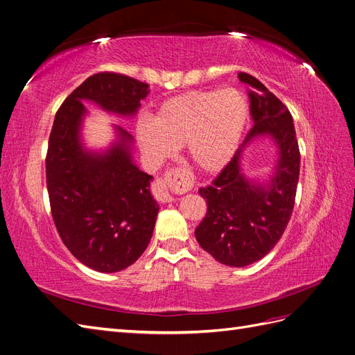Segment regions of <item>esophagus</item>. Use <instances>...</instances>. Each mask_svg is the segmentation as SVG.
I'll list each match as a JSON object with an SVG mask.
<instances>
[{
  "instance_id": "esophagus-1",
  "label": "esophagus",
  "mask_w": 355,
  "mask_h": 355,
  "mask_svg": "<svg viewBox=\"0 0 355 355\" xmlns=\"http://www.w3.org/2000/svg\"><path fill=\"white\" fill-rule=\"evenodd\" d=\"M189 187V176L185 170L173 168L166 171L163 178H158L153 184V196L159 202H170L173 201V192L175 194H182V192L188 191Z\"/></svg>"
}]
</instances>
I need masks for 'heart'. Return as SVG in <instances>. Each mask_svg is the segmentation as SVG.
Returning a JSON list of instances; mask_svg holds the SVG:
<instances>
[{
  "label": "heart",
  "instance_id": "1",
  "mask_svg": "<svg viewBox=\"0 0 355 355\" xmlns=\"http://www.w3.org/2000/svg\"><path fill=\"white\" fill-rule=\"evenodd\" d=\"M249 103L235 89L189 92L159 105L153 121L136 125V139L154 164L171 158L187 146L191 163L202 173L227 167L240 146Z\"/></svg>",
  "mask_w": 355,
  "mask_h": 355
}]
</instances>
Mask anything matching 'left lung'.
Returning <instances> with one entry per match:
<instances>
[{
    "label": "left lung",
    "mask_w": 355,
    "mask_h": 355,
    "mask_svg": "<svg viewBox=\"0 0 355 355\" xmlns=\"http://www.w3.org/2000/svg\"><path fill=\"white\" fill-rule=\"evenodd\" d=\"M239 78L250 87L253 127L213 184L198 189L207 201V214L196 228L202 249L235 268L262 259L282 239L293 211L300 167L293 118L286 105L252 75L240 72ZM259 135H270L279 149L275 175L266 184L249 181L241 171L242 149Z\"/></svg>",
    "instance_id": "obj_1"
}]
</instances>
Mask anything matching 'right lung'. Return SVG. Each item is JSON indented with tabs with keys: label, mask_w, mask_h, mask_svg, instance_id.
I'll use <instances>...</instances> for the list:
<instances>
[{
	"label": "right lung",
	"mask_w": 355,
	"mask_h": 355,
	"mask_svg": "<svg viewBox=\"0 0 355 355\" xmlns=\"http://www.w3.org/2000/svg\"><path fill=\"white\" fill-rule=\"evenodd\" d=\"M149 93L146 83L123 73H94L60 105L49 139L46 178L51 216L68 250L99 272L135 263L153 237L158 204L153 176L133 163V137L115 125L116 142L105 153L81 144L83 101L132 116Z\"/></svg>",
	"instance_id": "add662e5"
}]
</instances>
